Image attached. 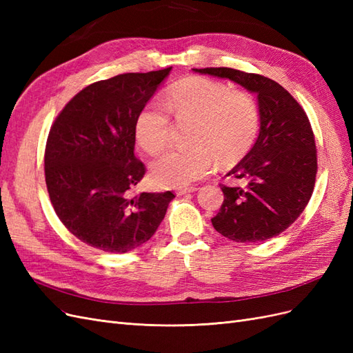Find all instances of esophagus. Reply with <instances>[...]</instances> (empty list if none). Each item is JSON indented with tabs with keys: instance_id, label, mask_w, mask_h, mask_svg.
Instances as JSON below:
<instances>
[{
	"instance_id": "obj_1",
	"label": "esophagus",
	"mask_w": 353,
	"mask_h": 353,
	"mask_svg": "<svg viewBox=\"0 0 353 353\" xmlns=\"http://www.w3.org/2000/svg\"><path fill=\"white\" fill-rule=\"evenodd\" d=\"M197 188L196 187H188V188H178L176 190V194L178 196H184V194H188V193H194Z\"/></svg>"
}]
</instances>
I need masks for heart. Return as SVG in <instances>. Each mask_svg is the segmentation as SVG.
Masks as SVG:
<instances>
[{
  "label": "heart",
  "instance_id": "1",
  "mask_svg": "<svg viewBox=\"0 0 353 353\" xmlns=\"http://www.w3.org/2000/svg\"><path fill=\"white\" fill-rule=\"evenodd\" d=\"M193 121L188 148H174L152 163L154 184L183 188L209 174L218 159L222 165L239 162L249 153L261 130V109L254 94L203 77L170 85L163 104L147 103L135 119V138L148 154L170 143L174 121Z\"/></svg>",
  "mask_w": 353,
  "mask_h": 353
}]
</instances>
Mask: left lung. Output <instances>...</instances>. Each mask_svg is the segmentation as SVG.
I'll return each mask as SVG.
<instances>
[{
	"mask_svg": "<svg viewBox=\"0 0 353 353\" xmlns=\"http://www.w3.org/2000/svg\"><path fill=\"white\" fill-rule=\"evenodd\" d=\"M228 78L258 94L261 132L252 150L227 175L245 187L221 184L223 201L212 225L239 243L279 236L301 216L316 178V147L311 122L301 104L279 82L231 68L194 69Z\"/></svg>",
	"mask_w": 353,
	"mask_h": 353,
	"instance_id": "8db88e82",
	"label": "left lung"
}]
</instances>
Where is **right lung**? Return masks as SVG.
Listing matches in <instances>:
<instances>
[{
    "label": "right lung",
    "mask_w": 353,
    "mask_h": 353,
    "mask_svg": "<svg viewBox=\"0 0 353 353\" xmlns=\"http://www.w3.org/2000/svg\"><path fill=\"white\" fill-rule=\"evenodd\" d=\"M172 68L122 73L81 90L50 128L46 184L56 215L74 237L126 253L153 237L172 191L131 194L145 174L134 154L135 119Z\"/></svg>",
    "instance_id": "1"
}]
</instances>
